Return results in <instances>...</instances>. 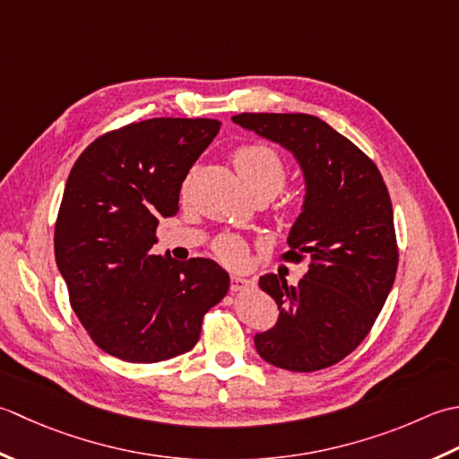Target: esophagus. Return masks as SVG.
Wrapping results in <instances>:
<instances>
[{"label": "esophagus", "mask_w": 459, "mask_h": 459, "mask_svg": "<svg viewBox=\"0 0 459 459\" xmlns=\"http://www.w3.org/2000/svg\"><path fill=\"white\" fill-rule=\"evenodd\" d=\"M249 287V281L246 277L241 275H231V291L238 293V291H243V289Z\"/></svg>", "instance_id": "obj_1"}]
</instances>
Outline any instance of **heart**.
<instances>
[{
    "instance_id": "1",
    "label": "heart",
    "mask_w": 459,
    "mask_h": 459,
    "mask_svg": "<svg viewBox=\"0 0 459 459\" xmlns=\"http://www.w3.org/2000/svg\"><path fill=\"white\" fill-rule=\"evenodd\" d=\"M233 166H236L241 182L246 184L247 192L254 198H257V195H269V198H273L287 184V162L275 148L267 144L241 146L233 154ZM190 182L192 174L184 180L182 194L190 190ZM213 251H216V255L221 261H226L230 265L243 264V259L247 255L246 243L236 236H220L216 243H213Z\"/></svg>"
}]
</instances>
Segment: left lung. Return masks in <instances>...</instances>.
<instances>
[{
    "instance_id": "obj_1",
    "label": "left lung",
    "mask_w": 459,
    "mask_h": 459,
    "mask_svg": "<svg viewBox=\"0 0 459 459\" xmlns=\"http://www.w3.org/2000/svg\"><path fill=\"white\" fill-rule=\"evenodd\" d=\"M231 120L293 152L307 184L283 259L307 261L308 269L295 287L281 275L259 279L275 299L279 321L255 334V349L285 370L329 368L367 339L394 283L398 243L388 188L359 146L313 115L241 112Z\"/></svg>"
}]
</instances>
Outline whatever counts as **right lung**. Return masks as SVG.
<instances>
[{
  "instance_id": "add662e5",
  "label": "right lung",
  "mask_w": 459,
  "mask_h": 459,
  "mask_svg": "<svg viewBox=\"0 0 459 459\" xmlns=\"http://www.w3.org/2000/svg\"><path fill=\"white\" fill-rule=\"evenodd\" d=\"M216 118H148L110 130L77 158L55 223V259L74 315L99 349L160 362L195 347L230 275L212 259L154 255L184 178L220 133Z\"/></svg>"
}]
</instances>
